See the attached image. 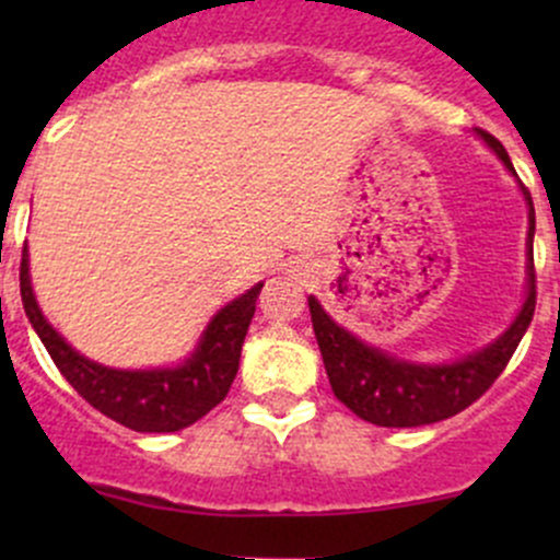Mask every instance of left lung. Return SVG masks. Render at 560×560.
<instances>
[{"mask_svg": "<svg viewBox=\"0 0 560 560\" xmlns=\"http://www.w3.org/2000/svg\"><path fill=\"white\" fill-rule=\"evenodd\" d=\"M477 135L499 154L506 171L515 173L501 140H495L485 129H477ZM523 195L528 200V295H525L521 314L515 316L504 336L457 363L417 365L389 358L382 349L369 347L352 332L343 330L336 319H330V314L319 306L316 298H308L327 380H330L336 398L347 409L382 428H417L455 417L457 411L468 409L474 400L482 398L493 387L528 330L536 308V270L534 248H530L536 219L534 202H530L525 186Z\"/></svg>", "mask_w": 560, "mask_h": 560, "instance_id": "obj_1", "label": "left lung"}]
</instances>
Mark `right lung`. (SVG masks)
<instances>
[{
  "instance_id": "obj_1",
  "label": "right lung",
  "mask_w": 560,
  "mask_h": 560,
  "mask_svg": "<svg viewBox=\"0 0 560 560\" xmlns=\"http://www.w3.org/2000/svg\"><path fill=\"white\" fill-rule=\"evenodd\" d=\"M262 284L235 298L211 319L200 347L178 369L118 371L78 354L37 308L30 281V254H21V301L50 360L86 404L138 433H173L191 425L228 398L238 374L241 347Z\"/></svg>"
}]
</instances>
